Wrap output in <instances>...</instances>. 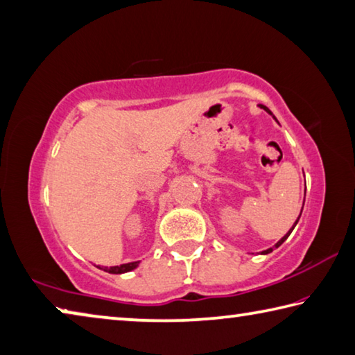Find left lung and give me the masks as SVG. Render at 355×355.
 Instances as JSON below:
<instances>
[{
  "mask_svg": "<svg viewBox=\"0 0 355 355\" xmlns=\"http://www.w3.org/2000/svg\"><path fill=\"white\" fill-rule=\"evenodd\" d=\"M259 108H263V110H264V112H267V113H269V114L272 116V118H274V119L277 121V118H275V116H274V113H272V112H270V110H269V108H267L266 105H259ZM277 123H278V121H277ZM302 209H304V206H302ZM300 214H302V211H300ZM299 218H300V216L297 217V220H295V223L293 225V228H291V230H289V231L286 232V234H284V236L282 237V239H280V241H278V242L275 243V248H278V247H280V245H282V243H283L284 241H286V239H288V237H289V234H291V232H293V230L295 228V225H297V222H299ZM272 250H274V247H272V248H267V250H264V252H261V254H267V253H270V252H272Z\"/></svg>",
  "mask_w": 355,
  "mask_h": 355,
  "instance_id": "8db88e82",
  "label": "left lung"
}]
</instances>
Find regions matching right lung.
Here are the masks:
<instances>
[{
  "label": "right lung",
  "mask_w": 355,
  "mask_h": 355,
  "mask_svg": "<svg viewBox=\"0 0 355 355\" xmlns=\"http://www.w3.org/2000/svg\"><path fill=\"white\" fill-rule=\"evenodd\" d=\"M138 266H139V261H133V263H125V264L113 266V267H105V266H96V267L108 272V274H125V272H130L133 269H137Z\"/></svg>",
  "instance_id": "add662e5"
}]
</instances>
